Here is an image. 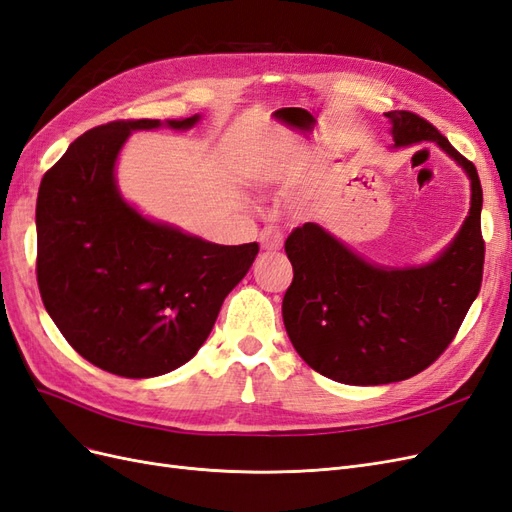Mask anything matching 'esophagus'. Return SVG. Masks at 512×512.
Returning a JSON list of instances; mask_svg holds the SVG:
<instances>
[{"instance_id": "34e87169", "label": "esophagus", "mask_w": 512, "mask_h": 512, "mask_svg": "<svg viewBox=\"0 0 512 512\" xmlns=\"http://www.w3.org/2000/svg\"><path fill=\"white\" fill-rule=\"evenodd\" d=\"M260 247L265 252H277V250H282L284 247V237H282V232H277V230H273V228H265L260 232Z\"/></svg>"}]
</instances>
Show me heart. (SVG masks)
Returning a JSON list of instances; mask_svg holds the SVG:
<instances>
[{
  "label": "heart",
  "mask_w": 512,
  "mask_h": 512,
  "mask_svg": "<svg viewBox=\"0 0 512 512\" xmlns=\"http://www.w3.org/2000/svg\"><path fill=\"white\" fill-rule=\"evenodd\" d=\"M267 173H269V177H280V175H284V166H282V164H273V166L267 170Z\"/></svg>",
  "instance_id": "b5f03b06"
}]
</instances>
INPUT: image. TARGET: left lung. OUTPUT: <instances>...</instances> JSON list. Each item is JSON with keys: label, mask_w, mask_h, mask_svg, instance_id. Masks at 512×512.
I'll return each instance as SVG.
<instances>
[{"label": "left lung", "mask_w": 512, "mask_h": 512, "mask_svg": "<svg viewBox=\"0 0 512 512\" xmlns=\"http://www.w3.org/2000/svg\"><path fill=\"white\" fill-rule=\"evenodd\" d=\"M393 149L436 143L470 179V213L455 239L425 265L386 267L307 222L286 239L292 284L282 316L294 350L318 374L354 386L408 380L453 342L483 282V188L470 160L429 121L384 113Z\"/></svg>", "instance_id": "obj_1"}]
</instances>
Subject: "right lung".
Returning <instances> with one entry per match:
<instances>
[{"label": "right lung", "instance_id": "right-lung-1", "mask_svg": "<svg viewBox=\"0 0 512 512\" xmlns=\"http://www.w3.org/2000/svg\"><path fill=\"white\" fill-rule=\"evenodd\" d=\"M198 121L106 123L76 138L42 177V303L68 344L108 374L153 378L188 363L258 254V243L218 245L151 220L117 188V158L132 132Z\"/></svg>", "mask_w": 512, "mask_h": 512}]
</instances>
